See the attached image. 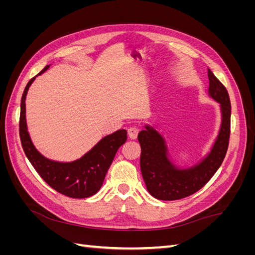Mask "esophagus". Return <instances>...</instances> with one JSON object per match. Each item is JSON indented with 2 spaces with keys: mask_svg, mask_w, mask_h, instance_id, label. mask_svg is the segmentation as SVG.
I'll return each mask as SVG.
<instances>
[{
  "mask_svg": "<svg viewBox=\"0 0 255 255\" xmlns=\"http://www.w3.org/2000/svg\"><path fill=\"white\" fill-rule=\"evenodd\" d=\"M138 133H139V128L129 127L128 128V137L130 138V139H136Z\"/></svg>",
  "mask_w": 255,
  "mask_h": 255,
  "instance_id": "1",
  "label": "esophagus"
}]
</instances>
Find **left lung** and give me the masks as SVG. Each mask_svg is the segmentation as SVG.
<instances>
[{"mask_svg": "<svg viewBox=\"0 0 255 255\" xmlns=\"http://www.w3.org/2000/svg\"><path fill=\"white\" fill-rule=\"evenodd\" d=\"M210 96L221 105L220 132L211 153L199 165L188 169H176L167 157L165 141L156 130L146 129L138 134L140 143V170L150 195L158 200L172 201L186 198L201 189L218 170L229 148L231 134V102L228 90L207 69Z\"/></svg>", "mask_w": 255, "mask_h": 255, "instance_id": "8db88e82", "label": "left lung"}]
</instances>
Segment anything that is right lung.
<instances>
[{
  "mask_svg": "<svg viewBox=\"0 0 255 255\" xmlns=\"http://www.w3.org/2000/svg\"><path fill=\"white\" fill-rule=\"evenodd\" d=\"M48 68L49 66H45L38 74L43 73ZM35 78L28 81L21 99L19 134L26 157L43 181L59 194L75 199L94 196L101 188L116 152L127 141V130L119 129L105 136L83 157L71 163H58L45 158L30 140L25 121V98Z\"/></svg>",
  "mask_w": 255,
  "mask_h": 255,
  "instance_id": "obj_1",
  "label": "right lung"
}]
</instances>
